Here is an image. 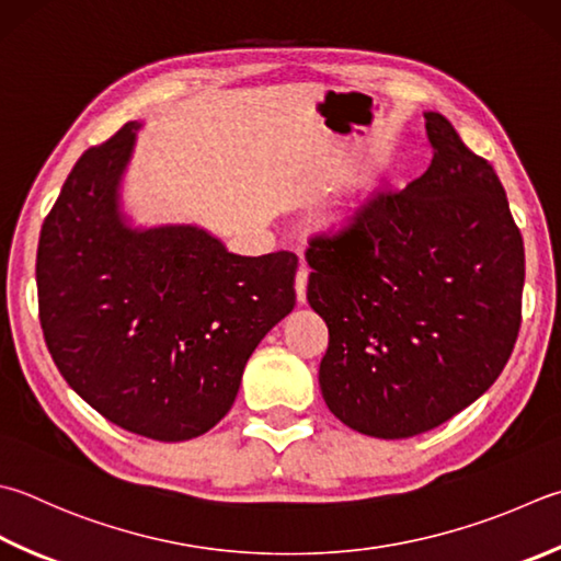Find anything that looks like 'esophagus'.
Masks as SVG:
<instances>
[{"instance_id": "esophagus-1", "label": "esophagus", "mask_w": 561, "mask_h": 561, "mask_svg": "<svg viewBox=\"0 0 561 561\" xmlns=\"http://www.w3.org/2000/svg\"><path fill=\"white\" fill-rule=\"evenodd\" d=\"M308 276L310 271L305 263L300 261V268H298V276H295V295H298V302L305 305V300H308Z\"/></svg>"}]
</instances>
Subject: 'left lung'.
<instances>
[{
  "label": "left lung",
  "mask_w": 561,
  "mask_h": 561,
  "mask_svg": "<svg viewBox=\"0 0 561 561\" xmlns=\"http://www.w3.org/2000/svg\"><path fill=\"white\" fill-rule=\"evenodd\" d=\"M435 156L310 241L308 302L330 327L327 408L346 427L403 439L442 425L501 376L520 330L525 249L489 161L439 112Z\"/></svg>",
  "instance_id": "obj_1"
}]
</instances>
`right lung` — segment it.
Instances as JSON below:
<instances>
[{
	"label": "right lung",
	"mask_w": 561,
	"mask_h": 561,
	"mask_svg": "<svg viewBox=\"0 0 561 561\" xmlns=\"http://www.w3.org/2000/svg\"><path fill=\"white\" fill-rule=\"evenodd\" d=\"M141 122L84 151L38 239V314L68 386L136 435L185 442L234 405L253 348L295 308L298 256H239L205 227L136 225Z\"/></svg>",
	"instance_id": "add662e5"
}]
</instances>
